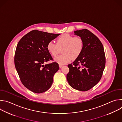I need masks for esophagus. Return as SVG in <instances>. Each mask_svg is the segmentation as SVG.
Listing matches in <instances>:
<instances>
[{
  "label": "esophagus",
  "instance_id": "esophagus-1",
  "mask_svg": "<svg viewBox=\"0 0 122 122\" xmlns=\"http://www.w3.org/2000/svg\"><path fill=\"white\" fill-rule=\"evenodd\" d=\"M59 68H61L63 66V65H60V64H59Z\"/></svg>",
  "mask_w": 122,
  "mask_h": 122
}]
</instances>
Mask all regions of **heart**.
Listing matches in <instances>:
<instances>
[{
	"label": "heart",
	"instance_id": "1",
	"mask_svg": "<svg viewBox=\"0 0 122 122\" xmlns=\"http://www.w3.org/2000/svg\"><path fill=\"white\" fill-rule=\"evenodd\" d=\"M83 46V41L81 38L65 34L57 39L56 43L51 41L49 42L47 49L52 56H56L59 48H64L63 55L56 58L55 61L60 65H64L70 62L72 59L78 58L82 53Z\"/></svg>",
	"mask_w": 122,
	"mask_h": 122
}]
</instances>
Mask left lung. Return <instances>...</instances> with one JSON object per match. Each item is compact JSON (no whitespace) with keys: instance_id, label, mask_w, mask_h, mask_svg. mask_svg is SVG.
Returning <instances> with one entry per match:
<instances>
[{"instance_id":"left-lung-1","label":"left lung","mask_w":122,"mask_h":122,"mask_svg":"<svg viewBox=\"0 0 122 122\" xmlns=\"http://www.w3.org/2000/svg\"><path fill=\"white\" fill-rule=\"evenodd\" d=\"M83 41V49L80 56L68 65L67 81L72 87L86 91L100 80L105 66L106 58L103 45L99 39L87 29L74 31Z\"/></svg>"}]
</instances>
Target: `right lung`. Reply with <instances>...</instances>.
Instances as JSON below:
<instances>
[{
  "mask_svg": "<svg viewBox=\"0 0 122 122\" xmlns=\"http://www.w3.org/2000/svg\"><path fill=\"white\" fill-rule=\"evenodd\" d=\"M59 35L33 30L25 35L17 45L14 56L16 69L23 85L34 93L48 90L59 68L55 62L44 64L53 60L47 49V44Z\"/></svg>",
  "mask_w": 122,
  "mask_h": 122,
  "instance_id": "obj_1",
  "label": "right lung"
}]
</instances>
